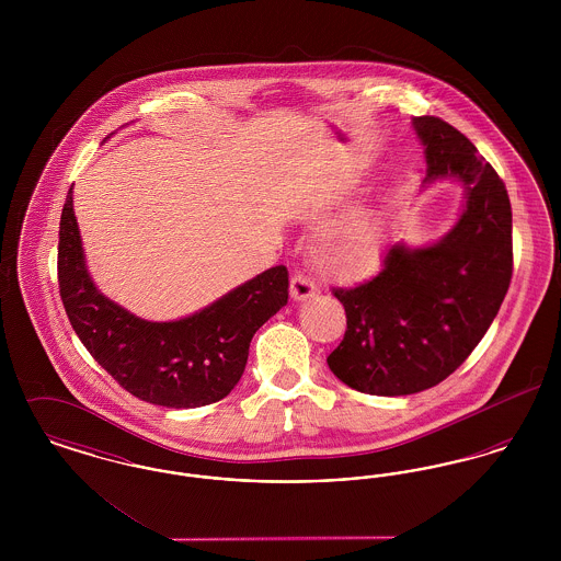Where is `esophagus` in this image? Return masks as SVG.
<instances>
[{
    "mask_svg": "<svg viewBox=\"0 0 561 561\" xmlns=\"http://www.w3.org/2000/svg\"><path fill=\"white\" fill-rule=\"evenodd\" d=\"M318 294V286L300 271H296L290 279V296L294 300H307Z\"/></svg>",
    "mask_w": 561,
    "mask_h": 561,
    "instance_id": "esophagus-1",
    "label": "esophagus"
}]
</instances>
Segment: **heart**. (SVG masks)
Returning <instances> with one entry per match:
<instances>
[{
    "mask_svg": "<svg viewBox=\"0 0 561 561\" xmlns=\"http://www.w3.org/2000/svg\"><path fill=\"white\" fill-rule=\"evenodd\" d=\"M385 227L376 213L359 210L330 222L316 243L321 271L341 282H357L380 265Z\"/></svg>",
    "mask_w": 561,
    "mask_h": 561,
    "instance_id": "obj_1",
    "label": "heart"
}]
</instances>
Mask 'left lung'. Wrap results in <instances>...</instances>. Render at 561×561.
<instances>
[{"label": "left lung", "instance_id": "8db88e82", "mask_svg": "<svg viewBox=\"0 0 561 561\" xmlns=\"http://www.w3.org/2000/svg\"><path fill=\"white\" fill-rule=\"evenodd\" d=\"M412 126L427 176L465 185L458 222L435 243H393L373 279L336 288L347 332L328 355L336 378L370 396H410L439 385L478 347L513 275L511 202L496 170L448 122L423 115Z\"/></svg>", "mask_w": 561, "mask_h": 561}]
</instances>
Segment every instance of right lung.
<instances>
[{
	"instance_id": "add662e5",
	"label": "right lung",
	"mask_w": 561,
	"mask_h": 561,
	"mask_svg": "<svg viewBox=\"0 0 561 561\" xmlns=\"http://www.w3.org/2000/svg\"><path fill=\"white\" fill-rule=\"evenodd\" d=\"M58 288L83 347L128 393L199 408L238 385L252 336L288 302V268H267L183 320H140L90 279L69 191L58 227Z\"/></svg>"
}]
</instances>
